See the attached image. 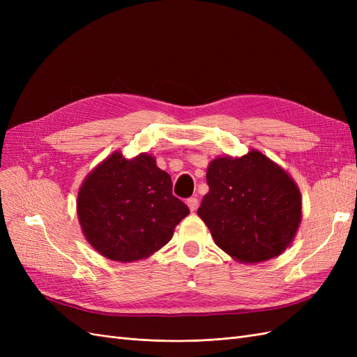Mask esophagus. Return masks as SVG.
<instances>
[{
    "label": "esophagus",
    "instance_id": "34e87169",
    "mask_svg": "<svg viewBox=\"0 0 357 357\" xmlns=\"http://www.w3.org/2000/svg\"><path fill=\"white\" fill-rule=\"evenodd\" d=\"M188 207L190 208V211H197V208H198V198H189L188 201Z\"/></svg>",
    "mask_w": 357,
    "mask_h": 357
}]
</instances>
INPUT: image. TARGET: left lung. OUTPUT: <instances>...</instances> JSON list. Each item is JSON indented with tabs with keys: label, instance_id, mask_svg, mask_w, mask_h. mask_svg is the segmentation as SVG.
<instances>
[{
	"label": "left lung",
	"instance_id": "1",
	"mask_svg": "<svg viewBox=\"0 0 357 357\" xmlns=\"http://www.w3.org/2000/svg\"><path fill=\"white\" fill-rule=\"evenodd\" d=\"M198 215L214 243L244 264L278 256L301 223V193L284 169L261 152L210 162Z\"/></svg>",
	"mask_w": 357,
	"mask_h": 357
}]
</instances>
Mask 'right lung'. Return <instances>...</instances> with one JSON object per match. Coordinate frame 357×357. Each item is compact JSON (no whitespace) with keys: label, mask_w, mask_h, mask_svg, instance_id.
<instances>
[{"label":"right lung","mask_w":357,"mask_h":357,"mask_svg":"<svg viewBox=\"0 0 357 357\" xmlns=\"http://www.w3.org/2000/svg\"><path fill=\"white\" fill-rule=\"evenodd\" d=\"M77 214L96 252L132 262L165 245L189 207L172 195L171 177L155 158L143 153L125 159L116 152L83 181Z\"/></svg>","instance_id":"1"}]
</instances>
